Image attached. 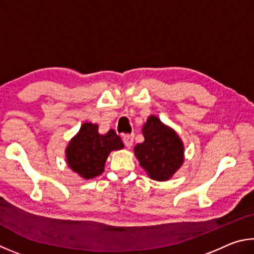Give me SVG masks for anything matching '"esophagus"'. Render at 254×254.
I'll use <instances>...</instances> for the list:
<instances>
[{
    "mask_svg": "<svg viewBox=\"0 0 254 254\" xmlns=\"http://www.w3.org/2000/svg\"><path fill=\"white\" fill-rule=\"evenodd\" d=\"M123 141H124V144H125V146H126V147L130 148L132 146V143H134V135H129V134L124 135L123 136Z\"/></svg>",
    "mask_w": 254,
    "mask_h": 254,
    "instance_id": "esophagus-1",
    "label": "esophagus"
}]
</instances>
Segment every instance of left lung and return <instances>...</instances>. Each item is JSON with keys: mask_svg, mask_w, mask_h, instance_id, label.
Returning a JSON list of instances; mask_svg holds the SVG:
<instances>
[{"mask_svg": "<svg viewBox=\"0 0 254 254\" xmlns=\"http://www.w3.org/2000/svg\"><path fill=\"white\" fill-rule=\"evenodd\" d=\"M144 143L136 145L134 152L140 166L150 179L167 181L183 164V144L176 132L150 116L143 127Z\"/></svg>", "mask_w": 254, "mask_h": 254, "instance_id": "1", "label": "left lung"}]
</instances>
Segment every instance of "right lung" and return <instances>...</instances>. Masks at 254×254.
<instances>
[{
  "label": "right lung",
  "instance_id": "add662e5",
  "mask_svg": "<svg viewBox=\"0 0 254 254\" xmlns=\"http://www.w3.org/2000/svg\"><path fill=\"white\" fill-rule=\"evenodd\" d=\"M124 144L114 129L107 134H98V126L91 123L83 124L78 135L66 148V161L72 171L89 180L100 175L109 153L122 149Z\"/></svg>",
  "mask_w": 254,
  "mask_h": 254
}]
</instances>
